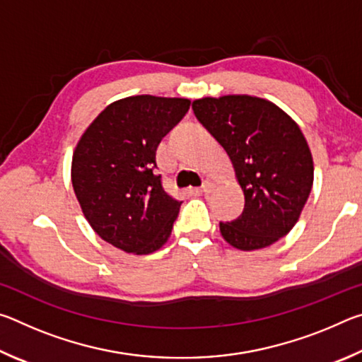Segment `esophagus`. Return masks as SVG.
Returning a JSON list of instances; mask_svg holds the SVG:
<instances>
[{
    "instance_id": "34e87169",
    "label": "esophagus",
    "mask_w": 362,
    "mask_h": 362,
    "mask_svg": "<svg viewBox=\"0 0 362 362\" xmlns=\"http://www.w3.org/2000/svg\"><path fill=\"white\" fill-rule=\"evenodd\" d=\"M212 188H214V183L211 180H206L203 185H201V192H203V193H211Z\"/></svg>"
}]
</instances>
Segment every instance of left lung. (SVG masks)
I'll return each instance as SVG.
<instances>
[{
  "mask_svg": "<svg viewBox=\"0 0 362 362\" xmlns=\"http://www.w3.org/2000/svg\"><path fill=\"white\" fill-rule=\"evenodd\" d=\"M193 112L223 146L244 192V211L220 222L230 246L255 250L286 236L313 187V158L302 131L274 103L252 95L204 97Z\"/></svg>",
  "mask_w": 362,
  "mask_h": 362,
  "instance_id": "obj_1",
  "label": "left lung"
}]
</instances>
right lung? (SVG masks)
Instances as JSON below:
<instances>
[{
	"label": "right lung",
	"mask_w": 362,
	"mask_h": 362,
	"mask_svg": "<svg viewBox=\"0 0 362 362\" xmlns=\"http://www.w3.org/2000/svg\"><path fill=\"white\" fill-rule=\"evenodd\" d=\"M188 108L189 100L177 97H126L110 103L79 139L73 189L103 241L144 255L169 240L182 201L164 189L156 150Z\"/></svg>",
	"instance_id": "right-lung-1"
}]
</instances>
